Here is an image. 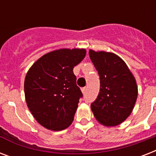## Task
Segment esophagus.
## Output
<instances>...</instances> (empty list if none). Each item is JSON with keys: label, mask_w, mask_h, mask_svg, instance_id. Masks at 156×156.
Instances as JSON below:
<instances>
[{"label": "esophagus", "mask_w": 156, "mask_h": 156, "mask_svg": "<svg viewBox=\"0 0 156 156\" xmlns=\"http://www.w3.org/2000/svg\"><path fill=\"white\" fill-rule=\"evenodd\" d=\"M81 90H82V92H83V94H85L86 90H87V88H86V87H83V88H82V89H81Z\"/></svg>", "instance_id": "esophagus-1"}]
</instances>
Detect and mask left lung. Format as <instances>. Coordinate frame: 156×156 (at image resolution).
Segmentation results:
<instances>
[{
	"mask_svg": "<svg viewBox=\"0 0 156 156\" xmlns=\"http://www.w3.org/2000/svg\"><path fill=\"white\" fill-rule=\"evenodd\" d=\"M89 56L100 79V93L90 104L93 114L104 126H118L130 115L137 100L135 78L116 54L90 49Z\"/></svg>",
	"mask_w": 156,
	"mask_h": 156,
	"instance_id": "left-lung-1",
	"label": "left lung"
}]
</instances>
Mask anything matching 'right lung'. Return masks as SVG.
<instances>
[{
	"mask_svg": "<svg viewBox=\"0 0 156 156\" xmlns=\"http://www.w3.org/2000/svg\"><path fill=\"white\" fill-rule=\"evenodd\" d=\"M86 52L84 48L55 50L41 56L29 69L24 81L26 102L44 128L60 131L73 122L83 97L73 69Z\"/></svg>",
	"mask_w": 156,
	"mask_h": 156,
	"instance_id": "1",
	"label": "right lung"
}]
</instances>
